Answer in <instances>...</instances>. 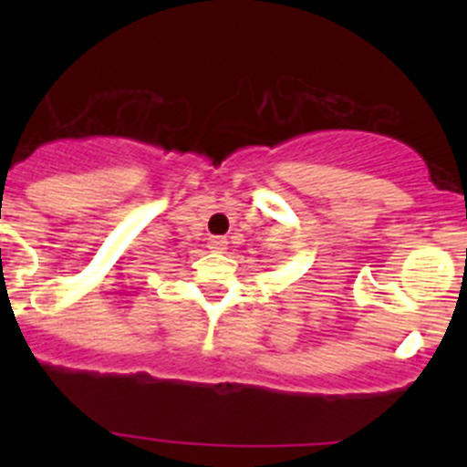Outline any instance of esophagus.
Listing matches in <instances>:
<instances>
[{
  "label": "esophagus",
  "mask_w": 467,
  "mask_h": 467,
  "mask_svg": "<svg viewBox=\"0 0 467 467\" xmlns=\"http://www.w3.org/2000/svg\"><path fill=\"white\" fill-rule=\"evenodd\" d=\"M207 248H212L214 253H225V248H228V239H225V237H210V244H207Z\"/></svg>",
  "instance_id": "esophagus-1"
}]
</instances>
